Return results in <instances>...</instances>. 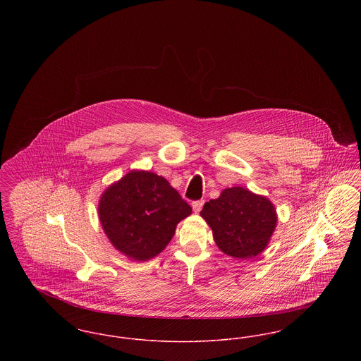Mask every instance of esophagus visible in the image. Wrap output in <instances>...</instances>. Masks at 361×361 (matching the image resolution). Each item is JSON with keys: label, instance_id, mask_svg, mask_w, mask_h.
<instances>
[{"label": "esophagus", "instance_id": "esophagus-1", "mask_svg": "<svg viewBox=\"0 0 361 361\" xmlns=\"http://www.w3.org/2000/svg\"><path fill=\"white\" fill-rule=\"evenodd\" d=\"M203 204H204V202H203V200L193 202V203H192V209H193V212H195V214H199V212L202 211V208H203Z\"/></svg>", "mask_w": 361, "mask_h": 361}]
</instances>
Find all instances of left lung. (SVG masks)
<instances>
[{"label":"left lung","instance_id":"1","mask_svg":"<svg viewBox=\"0 0 361 361\" xmlns=\"http://www.w3.org/2000/svg\"><path fill=\"white\" fill-rule=\"evenodd\" d=\"M200 215L212 230L216 246L240 259L262 253L277 224L274 203L243 187L224 189L218 199L207 202Z\"/></svg>","mask_w":361,"mask_h":361}]
</instances>
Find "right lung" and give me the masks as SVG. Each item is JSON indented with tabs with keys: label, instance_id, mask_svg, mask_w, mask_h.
<instances>
[{
	"label": "right lung",
	"instance_id": "obj_1",
	"mask_svg": "<svg viewBox=\"0 0 361 361\" xmlns=\"http://www.w3.org/2000/svg\"><path fill=\"white\" fill-rule=\"evenodd\" d=\"M99 219L106 238L133 261H149L171 242L177 224L192 208L166 178L131 171L104 190Z\"/></svg>",
	"mask_w": 361,
	"mask_h": 361
}]
</instances>
